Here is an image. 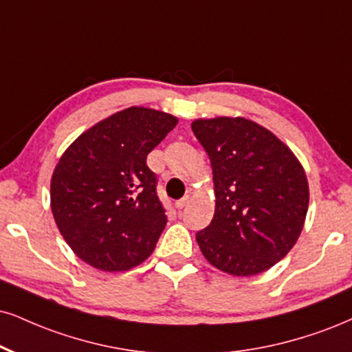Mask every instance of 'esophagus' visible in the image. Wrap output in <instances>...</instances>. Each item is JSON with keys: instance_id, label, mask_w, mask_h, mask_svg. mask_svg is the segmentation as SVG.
<instances>
[{"instance_id": "34e87169", "label": "esophagus", "mask_w": 352, "mask_h": 352, "mask_svg": "<svg viewBox=\"0 0 352 352\" xmlns=\"http://www.w3.org/2000/svg\"><path fill=\"white\" fill-rule=\"evenodd\" d=\"M188 204H189V197L186 196V197H183V199H179V201H177V202L175 204V206H176L177 210H181V209H184V207L188 206Z\"/></svg>"}]
</instances>
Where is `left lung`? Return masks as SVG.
I'll return each instance as SVG.
<instances>
[{
  "instance_id": "8db88e82",
  "label": "left lung",
  "mask_w": 352,
  "mask_h": 352,
  "mask_svg": "<svg viewBox=\"0 0 352 352\" xmlns=\"http://www.w3.org/2000/svg\"><path fill=\"white\" fill-rule=\"evenodd\" d=\"M194 135L210 158L215 214L196 240L227 274L267 271L294 248L309 210V181L294 151L245 117L196 119Z\"/></svg>"
}]
</instances>
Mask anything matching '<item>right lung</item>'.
I'll return each instance as SVG.
<instances>
[{"instance_id": "add662e5", "label": "right lung", "mask_w": 352, "mask_h": 352, "mask_svg": "<svg viewBox=\"0 0 352 352\" xmlns=\"http://www.w3.org/2000/svg\"><path fill=\"white\" fill-rule=\"evenodd\" d=\"M177 117L132 106L94 124L60 156L50 207L78 258L104 272L138 266L166 225L146 155L176 127Z\"/></svg>"}]
</instances>
